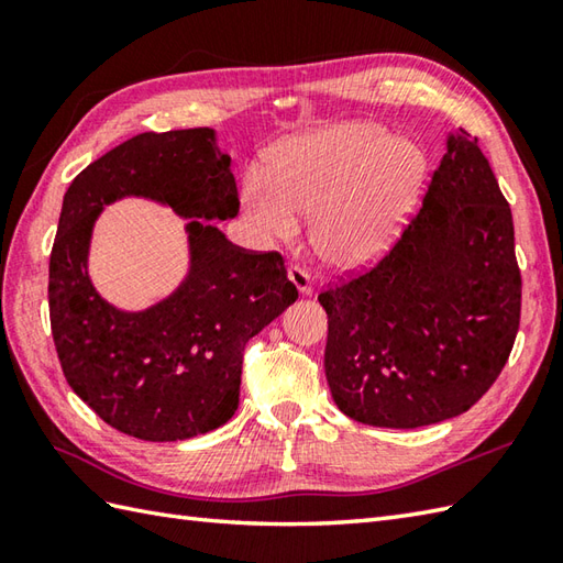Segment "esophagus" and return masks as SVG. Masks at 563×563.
Instances as JSON below:
<instances>
[{
  "label": "esophagus",
  "mask_w": 563,
  "mask_h": 563,
  "mask_svg": "<svg viewBox=\"0 0 563 563\" xmlns=\"http://www.w3.org/2000/svg\"><path fill=\"white\" fill-rule=\"evenodd\" d=\"M288 278H290V283L297 288V292H300V295H312V275H309L307 268H302V266H290Z\"/></svg>",
  "instance_id": "1"
}]
</instances>
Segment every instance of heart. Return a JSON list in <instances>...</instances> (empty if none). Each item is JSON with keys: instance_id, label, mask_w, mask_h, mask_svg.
Segmentation results:
<instances>
[{"instance_id": "b5f03b06", "label": "heart", "mask_w": 563, "mask_h": 563, "mask_svg": "<svg viewBox=\"0 0 563 563\" xmlns=\"http://www.w3.org/2000/svg\"><path fill=\"white\" fill-rule=\"evenodd\" d=\"M426 174L421 150L375 123H343L290 142L271 184L249 176L242 206L258 230L292 239L314 214L312 244L331 266L373 261L399 234Z\"/></svg>"}]
</instances>
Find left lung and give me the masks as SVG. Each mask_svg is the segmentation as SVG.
<instances>
[{
  "label": "left lung",
  "instance_id": "1",
  "mask_svg": "<svg viewBox=\"0 0 563 563\" xmlns=\"http://www.w3.org/2000/svg\"><path fill=\"white\" fill-rule=\"evenodd\" d=\"M520 295L510 206L479 142L460 128L389 254L319 295L333 401L377 428L464 413L508 361Z\"/></svg>",
  "mask_w": 563,
  "mask_h": 563
}]
</instances>
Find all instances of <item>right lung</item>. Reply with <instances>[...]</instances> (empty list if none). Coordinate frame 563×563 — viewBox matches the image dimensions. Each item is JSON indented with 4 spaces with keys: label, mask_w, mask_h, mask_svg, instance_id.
<instances>
[{
    "label": "right lung",
    "mask_w": 563,
    "mask_h": 563,
    "mask_svg": "<svg viewBox=\"0 0 563 563\" xmlns=\"http://www.w3.org/2000/svg\"><path fill=\"white\" fill-rule=\"evenodd\" d=\"M230 154L212 128L142 133L69 184L51 254V327L77 397L125 435L188 440L230 421L244 345L297 300L283 256L234 246L210 220L239 212ZM135 195L189 220V273L162 303L123 313L88 278L103 205Z\"/></svg>",
    "instance_id": "obj_1"
}]
</instances>
